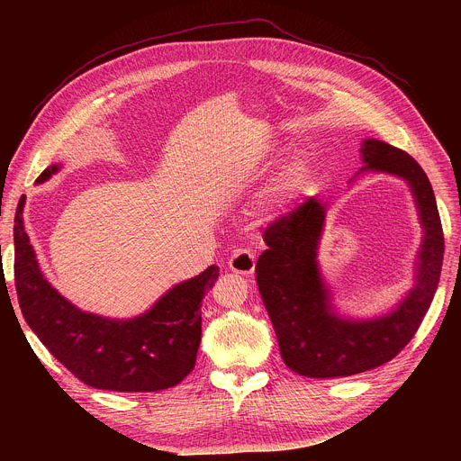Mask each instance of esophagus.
I'll list each match as a JSON object with an SVG mask.
<instances>
[{
    "mask_svg": "<svg viewBox=\"0 0 461 461\" xmlns=\"http://www.w3.org/2000/svg\"><path fill=\"white\" fill-rule=\"evenodd\" d=\"M228 267L235 274L251 276L255 270V253L251 249H235L228 260Z\"/></svg>",
    "mask_w": 461,
    "mask_h": 461,
    "instance_id": "34e87169",
    "label": "esophagus"
}]
</instances>
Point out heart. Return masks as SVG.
I'll use <instances>...</instances> for the list:
<instances>
[{
  "label": "heart",
  "mask_w": 461,
  "mask_h": 461,
  "mask_svg": "<svg viewBox=\"0 0 461 461\" xmlns=\"http://www.w3.org/2000/svg\"><path fill=\"white\" fill-rule=\"evenodd\" d=\"M283 191H285V185L283 184H276L268 194V199L272 204H279V199L283 196Z\"/></svg>",
  "instance_id": "1"
}]
</instances>
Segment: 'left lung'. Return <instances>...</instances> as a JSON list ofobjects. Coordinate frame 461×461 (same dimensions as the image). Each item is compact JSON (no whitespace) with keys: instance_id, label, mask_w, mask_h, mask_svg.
Segmentation results:
<instances>
[{"instance_id":"left-lung-1","label":"left lung","mask_w":461,"mask_h":461,"mask_svg":"<svg viewBox=\"0 0 461 461\" xmlns=\"http://www.w3.org/2000/svg\"><path fill=\"white\" fill-rule=\"evenodd\" d=\"M363 171L396 175L414 194L423 240L416 260L414 286L403 301L375 319H348L336 312L317 265V248L326 206L310 196L265 231L268 249L255 274L272 319L286 366L306 377H347L396 357L414 338L434 299L441 262L443 230L432 185L421 166L405 151L375 139L361 144Z\"/></svg>"}]
</instances>
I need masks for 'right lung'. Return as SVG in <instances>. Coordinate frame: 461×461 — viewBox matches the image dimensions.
I'll return each instance as SVG.
<instances>
[{
	"mask_svg": "<svg viewBox=\"0 0 461 461\" xmlns=\"http://www.w3.org/2000/svg\"><path fill=\"white\" fill-rule=\"evenodd\" d=\"M49 166L36 182L49 180ZM25 196L14 217V281L22 313L47 350L82 383L114 392H157L178 384L194 366L203 334V299L219 267L175 285L146 313L107 319L82 312L43 277L23 226Z\"/></svg>",
	"mask_w": 461,
	"mask_h": 461,
	"instance_id": "add662e5",
	"label": "right lung"
}]
</instances>
